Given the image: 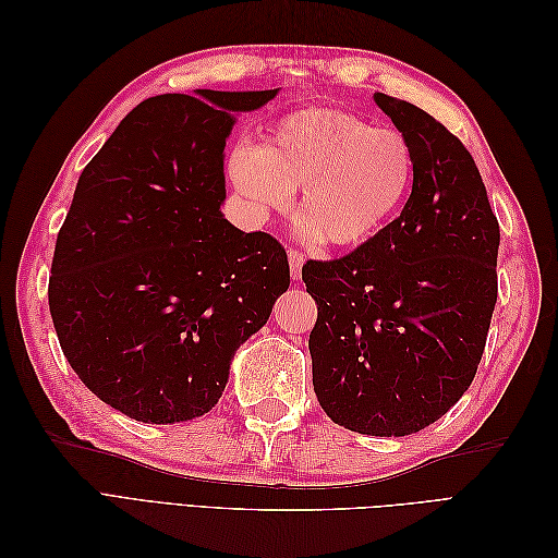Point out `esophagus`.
I'll list each match as a JSON object with an SVG mask.
<instances>
[{
	"label": "esophagus",
	"mask_w": 558,
	"mask_h": 558,
	"mask_svg": "<svg viewBox=\"0 0 558 558\" xmlns=\"http://www.w3.org/2000/svg\"><path fill=\"white\" fill-rule=\"evenodd\" d=\"M302 263H305V256H302L300 251L291 248L289 251V265H291V275H293L295 281L302 277Z\"/></svg>",
	"instance_id": "1"
}]
</instances>
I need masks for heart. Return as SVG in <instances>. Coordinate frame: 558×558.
<instances>
[{
    "label": "heart",
    "mask_w": 558,
    "mask_h": 558,
    "mask_svg": "<svg viewBox=\"0 0 558 558\" xmlns=\"http://www.w3.org/2000/svg\"><path fill=\"white\" fill-rule=\"evenodd\" d=\"M230 174L263 211L289 209L300 189L302 240L349 248L393 221L414 185L416 156L398 130L340 109H302L258 148L234 150Z\"/></svg>",
    "instance_id": "heart-1"
}]
</instances>
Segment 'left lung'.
<instances>
[{
    "label": "left lung",
    "mask_w": 558,
    "mask_h": 558,
    "mask_svg": "<svg viewBox=\"0 0 558 558\" xmlns=\"http://www.w3.org/2000/svg\"><path fill=\"white\" fill-rule=\"evenodd\" d=\"M416 156L396 221L335 260H307L314 393L337 426L402 437L453 408L477 375L498 298V218L463 142L375 93Z\"/></svg>",
    "instance_id": "8db88e82"
}]
</instances>
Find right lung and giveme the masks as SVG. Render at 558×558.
<instances>
[{"instance_id":"1","label":"right lung","mask_w":558,"mask_h":558,"mask_svg":"<svg viewBox=\"0 0 558 558\" xmlns=\"http://www.w3.org/2000/svg\"><path fill=\"white\" fill-rule=\"evenodd\" d=\"M158 95L134 107L81 172L58 232L48 307L78 379L144 424L221 398L234 351L289 289L286 248L226 221L232 113L277 90Z\"/></svg>"}]
</instances>
